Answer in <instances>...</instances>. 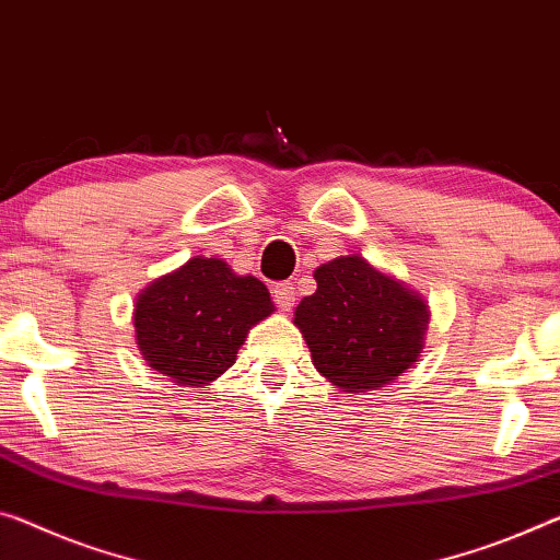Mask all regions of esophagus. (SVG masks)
<instances>
[{"instance_id": "obj_1", "label": "esophagus", "mask_w": 560, "mask_h": 560, "mask_svg": "<svg viewBox=\"0 0 560 560\" xmlns=\"http://www.w3.org/2000/svg\"><path fill=\"white\" fill-rule=\"evenodd\" d=\"M272 300L280 310H292V305H295V285L292 282H278L272 288Z\"/></svg>"}]
</instances>
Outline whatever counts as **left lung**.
Instances as JSON below:
<instances>
[{"label": "left lung", "instance_id": "1", "mask_svg": "<svg viewBox=\"0 0 560 560\" xmlns=\"http://www.w3.org/2000/svg\"><path fill=\"white\" fill-rule=\"evenodd\" d=\"M313 278L317 290L300 300L292 323L325 381L365 395L416 365L430 323L420 292L360 255L323 262Z\"/></svg>", "mask_w": 560, "mask_h": 560}]
</instances>
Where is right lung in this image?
<instances>
[{"label":"right lung","instance_id":"add662e5","mask_svg":"<svg viewBox=\"0 0 560 560\" xmlns=\"http://www.w3.org/2000/svg\"><path fill=\"white\" fill-rule=\"evenodd\" d=\"M272 313L265 282L220 257L195 255L137 295L135 340L158 373L202 388L235 363L247 332Z\"/></svg>","mask_w":560,"mask_h":560}]
</instances>
